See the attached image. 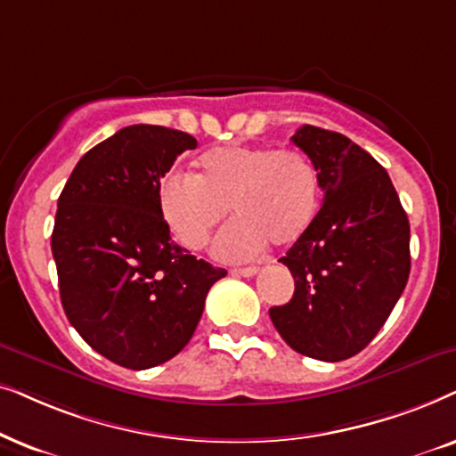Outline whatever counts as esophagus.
Listing matches in <instances>:
<instances>
[{"label":"esophagus","mask_w":456,"mask_h":456,"mask_svg":"<svg viewBox=\"0 0 456 456\" xmlns=\"http://www.w3.org/2000/svg\"><path fill=\"white\" fill-rule=\"evenodd\" d=\"M232 273L241 277H254L258 273V266H241V269H233Z\"/></svg>","instance_id":"obj_1"}]
</instances>
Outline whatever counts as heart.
Returning <instances> with one entry per match:
<instances>
[{"mask_svg": "<svg viewBox=\"0 0 456 456\" xmlns=\"http://www.w3.org/2000/svg\"><path fill=\"white\" fill-rule=\"evenodd\" d=\"M321 202L319 173L298 150L224 145L204 151L196 173H171L158 185L162 216L181 244L200 250L227 216L238 218L215 238L221 260H246L266 246L296 244Z\"/></svg>", "mask_w": 456, "mask_h": 456, "instance_id": "1", "label": "heart"}]
</instances>
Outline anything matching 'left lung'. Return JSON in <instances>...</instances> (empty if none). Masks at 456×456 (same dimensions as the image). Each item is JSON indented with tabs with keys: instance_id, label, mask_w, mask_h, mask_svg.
Returning <instances> with one entry per match:
<instances>
[{
	"instance_id": "8db88e82",
	"label": "left lung",
	"mask_w": 456,
	"mask_h": 456,
	"mask_svg": "<svg viewBox=\"0 0 456 456\" xmlns=\"http://www.w3.org/2000/svg\"><path fill=\"white\" fill-rule=\"evenodd\" d=\"M319 173L323 206L279 263L294 277L273 325L317 361L359 354L396 306L411 273V227L386 168L342 133L305 125L291 137Z\"/></svg>"
}]
</instances>
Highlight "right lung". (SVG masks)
Here are the masks:
<instances>
[{
  "label": "right lung",
  "mask_w": 456,
  "mask_h": 456,
  "mask_svg": "<svg viewBox=\"0 0 456 456\" xmlns=\"http://www.w3.org/2000/svg\"><path fill=\"white\" fill-rule=\"evenodd\" d=\"M196 139L131 125L77 162L58 198L52 254L60 300L85 342L120 367L150 369L190 342L224 269L171 238L158 185Z\"/></svg>",
  "instance_id": "obj_1"
}]
</instances>
